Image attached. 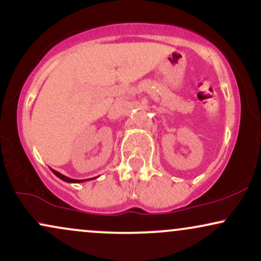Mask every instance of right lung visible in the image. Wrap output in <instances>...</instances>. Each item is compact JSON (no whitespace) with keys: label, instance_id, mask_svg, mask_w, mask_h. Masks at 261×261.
I'll return each instance as SVG.
<instances>
[{"label":"right lung","instance_id":"add662e5","mask_svg":"<svg viewBox=\"0 0 261 261\" xmlns=\"http://www.w3.org/2000/svg\"><path fill=\"white\" fill-rule=\"evenodd\" d=\"M53 170V173L54 174H55L56 176H58V178H60L61 179V180H64V181H67V182H83V181H87V180H89V179H72V178H68V176H66V175H64V174H61V173H59V172H56V170H54V169H51ZM91 179H95V178H91Z\"/></svg>","mask_w":261,"mask_h":261}]
</instances>
